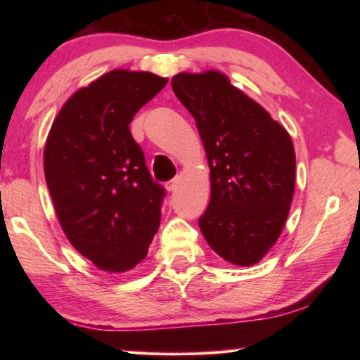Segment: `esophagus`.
Segmentation results:
<instances>
[{"label":"esophagus","mask_w":360,"mask_h":360,"mask_svg":"<svg viewBox=\"0 0 360 360\" xmlns=\"http://www.w3.org/2000/svg\"><path fill=\"white\" fill-rule=\"evenodd\" d=\"M178 184H179V179L174 178L169 182H167V191L168 192H176V188H178Z\"/></svg>","instance_id":"34e87169"}]
</instances>
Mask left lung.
<instances>
[{
  "label": "left lung",
  "mask_w": 360,
  "mask_h": 360,
  "mask_svg": "<svg viewBox=\"0 0 360 360\" xmlns=\"http://www.w3.org/2000/svg\"><path fill=\"white\" fill-rule=\"evenodd\" d=\"M172 87L197 122L210 163L211 198L200 230L224 260L257 264L276 243L294 197L289 133L219 71L179 72Z\"/></svg>",
  "instance_id": "left-lung-1"
}]
</instances>
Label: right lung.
Returning <instances> with one entry per match:
<instances>
[{
  "label": "right lung",
  "mask_w": 360,
  "mask_h": 360,
  "mask_svg": "<svg viewBox=\"0 0 360 360\" xmlns=\"http://www.w3.org/2000/svg\"><path fill=\"white\" fill-rule=\"evenodd\" d=\"M167 82L109 71L65 103L47 136L44 174L60 225L100 270H131L160 225L165 188L152 179L129 125Z\"/></svg>",
  "instance_id": "1"
}]
</instances>
